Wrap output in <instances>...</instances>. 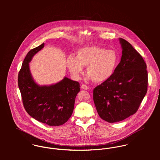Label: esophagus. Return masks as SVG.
Returning <instances> with one entry per match:
<instances>
[{
    "instance_id": "34e87169",
    "label": "esophagus",
    "mask_w": 160,
    "mask_h": 160,
    "mask_svg": "<svg viewBox=\"0 0 160 160\" xmlns=\"http://www.w3.org/2000/svg\"><path fill=\"white\" fill-rule=\"evenodd\" d=\"M81 88H82V89H85V90H88V89H89V87H88L87 85L84 84H83L81 85Z\"/></svg>"
}]
</instances>
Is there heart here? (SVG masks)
Listing matches in <instances>:
<instances>
[{
  "mask_svg": "<svg viewBox=\"0 0 160 160\" xmlns=\"http://www.w3.org/2000/svg\"><path fill=\"white\" fill-rule=\"evenodd\" d=\"M119 63V56L113 49L95 46H87L77 52L76 57L70 55L67 66L75 78H79L87 67L89 78L96 82H103L112 77Z\"/></svg>",
  "mask_w": 160,
  "mask_h": 160,
  "instance_id": "b5f03b06",
  "label": "heart"
}]
</instances>
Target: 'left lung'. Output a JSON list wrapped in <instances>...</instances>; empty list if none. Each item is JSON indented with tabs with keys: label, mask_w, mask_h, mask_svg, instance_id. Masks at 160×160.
Here are the masks:
<instances>
[{
	"label": "left lung",
	"mask_w": 160,
	"mask_h": 160,
	"mask_svg": "<svg viewBox=\"0 0 160 160\" xmlns=\"http://www.w3.org/2000/svg\"><path fill=\"white\" fill-rule=\"evenodd\" d=\"M121 62L113 74L93 91L99 116L108 122L122 121L137 112L148 86L147 65L140 54L124 39Z\"/></svg>",
	"instance_id": "left-lung-1"
}]
</instances>
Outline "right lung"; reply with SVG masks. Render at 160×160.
Listing matches in <instances>:
<instances>
[{
	"label": "right lung",
	"mask_w": 160,
	"mask_h": 160,
	"mask_svg": "<svg viewBox=\"0 0 160 160\" xmlns=\"http://www.w3.org/2000/svg\"><path fill=\"white\" fill-rule=\"evenodd\" d=\"M44 46V43L27 53L18 73V84L28 114L48 126H60L67 122L72 113L76 97L80 91L79 83L66 77L48 86H40L34 82L29 63Z\"/></svg>",
	"instance_id": "add662e5"
}]
</instances>
